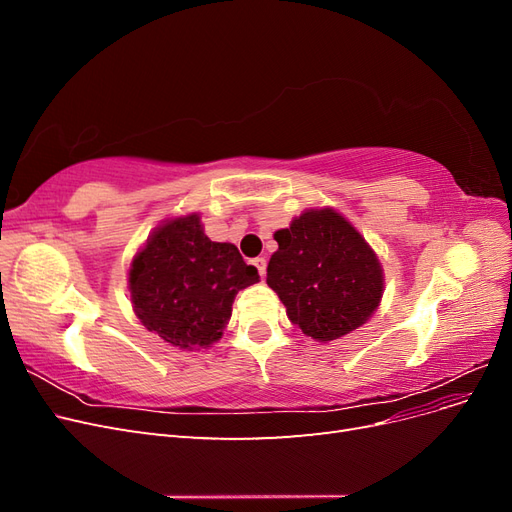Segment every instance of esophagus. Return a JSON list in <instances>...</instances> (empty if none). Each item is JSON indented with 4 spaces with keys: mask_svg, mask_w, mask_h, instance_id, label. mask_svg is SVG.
Wrapping results in <instances>:
<instances>
[{
    "mask_svg": "<svg viewBox=\"0 0 512 512\" xmlns=\"http://www.w3.org/2000/svg\"><path fill=\"white\" fill-rule=\"evenodd\" d=\"M252 265L258 269V275H260V277H265V273H267V260H265V258H260V256L254 258Z\"/></svg>",
    "mask_w": 512,
    "mask_h": 512,
    "instance_id": "obj_1",
    "label": "esophagus"
}]
</instances>
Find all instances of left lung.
<instances>
[{
  "label": "left lung",
  "instance_id": "1",
  "mask_svg": "<svg viewBox=\"0 0 512 512\" xmlns=\"http://www.w3.org/2000/svg\"><path fill=\"white\" fill-rule=\"evenodd\" d=\"M273 239L267 284L307 337L333 342L376 312L384 290L380 260L342 213L307 209Z\"/></svg>",
  "mask_w": 512,
  "mask_h": 512
}]
</instances>
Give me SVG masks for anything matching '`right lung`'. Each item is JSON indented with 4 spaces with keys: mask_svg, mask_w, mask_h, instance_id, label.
Returning <instances> with one entry per match:
<instances>
[{
    "mask_svg": "<svg viewBox=\"0 0 512 512\" xmlns=\"http://www.w3.org/2000/svg\"><path fill=\"white\" fill-rule=\"evenodd\" d=\"M260 280L232 243L211 241L198 213L166 220L132 260V307L143 327L181 350L222 337L237 292Z\"/></svg>",
    "mask_w": 512,
    "mask_h": 512,
    "instance_id": "right-lung-1",
    "label": "right lung"
}]
</instances>
